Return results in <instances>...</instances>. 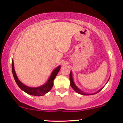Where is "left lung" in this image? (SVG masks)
<instances>
[{
  "instance_id": "obj_1",
  "label": "left lung",
  "mask_w": 123,
  "mask_h": 123,
  "mask_svg": "<svg viewBox=\"0 0 123 123\" xmlns=\"http://www.w3.org/2000/svg\"><path fill=\"white\" fill-rule=\"evenodd\" d=\"M70 86L72 87V88L73 90H74V91H76V92H77L78 94H81V95H94V94H97V93H98L100 91H101V90H102V88H101L100 90H99L98 91H97V92H95L94 93H91V94H90V93H86V92H84L83 91H81L80 89H79L78 88V87L76 86V85L75 84H74V81H73V77H72V72H70ZM109 81V80H108Z\"/></svg>"
}]
</instances>
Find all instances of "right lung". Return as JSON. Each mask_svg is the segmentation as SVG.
Masks as SVG:
<instances>
[{"label":"right lung","mask_w":123,"mask_h":123,"mask_svg":"<svg viewBox=\"0 0 123 123\" xmlns=\"http://www.w3.org/2000/svg\"><path fill=\"white\" fill-rule=\"evenodd\" d=\"M60 69L61 65L58 66V67L56 68L55 69H54L53 72L51 74L50 77H49V79H48L47 81L44 84L37 87H28L27 86H25V84H24L20 80L18 79L14 70L13 60H12V72L17 84L18 87H19L22 91H24V92L29 94V95L34 96L44 95H45L46 93H47L48 92H49V91H50V90L51 89V88L53 86L54 80L56 76L57 75L58 73L60 71Z\"/></svg>","instance_id":"add662e5"}]
</instances>
